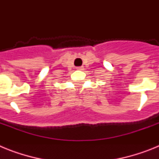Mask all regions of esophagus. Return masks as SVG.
Segmentation results:
<instances>
[{
	"label": "esophagus",
	"instance_id": "34e87169",
	"mask_svg": "<svg viewBox=\"0 0 159 159\" xmlns=\"http://www.w3.org/2000/svg\"><path fill=\"white\" fill-rule=\"evenodd\" d=\"M77 69L80 70V71H83V70L84 69V66H80V67H77Z\"/></svg>",
	"mask_w": 159,
	"mask_h": 159
}]
</instances>
